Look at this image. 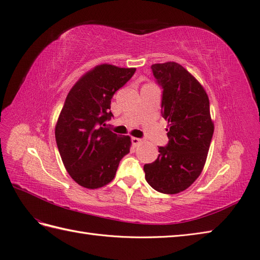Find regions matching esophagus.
Masks as SVG:
<instances>
[{"mask_svg": "<svg viewBox=\"0 0 260 260\" xmlns=\"http://www.w3.org/2000/svg\"><path fill=\"white\" fill-rule=\"evenodd\" d=\"M141 141H142V140H141L140 138H136V137H133V138H132V142H133V145L135 146V147H136V146H138Z\"/></svg>", "mask_w": 260, "mask_h": 260, "instance_id": "esophagus-1", "label": "esophagus"}]
</instances>
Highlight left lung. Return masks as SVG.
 <instances>
[{"label": "left lung", "instance_id": "1", "mask_svg": "<svg viewBox=\"0 0 260 260\" xmlns=\"http://www.w3.org/2000/svg\"><path fill=\"white\" fill-rule=\"evenodd\" d=\"M163 88L162 115L167 121L169 144L158 148L153 163L144 166L147 182L165 194H176L193 183L203 171L214 122L204 87L177 62L151 66Z\"/></svg>", "mask_w": 260, "mask_h": 260}]
</instances>
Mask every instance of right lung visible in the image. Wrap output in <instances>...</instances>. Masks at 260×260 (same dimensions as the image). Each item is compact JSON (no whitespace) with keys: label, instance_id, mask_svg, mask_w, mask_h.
<instances>
[{"label":"right lung","instance_id":"obj_1","mask_svg":"<svg viewBox=\"0 0 260 260\" xmlns=\"http://www.w3.org/2000/svg\"><path fill=\"white\" fill-rule=\"evenodd\" d=\"M136 68L103 63L83 74L70 89L55 127L62 163L71 178L87 189L102 188L114 178L131 137L109 131L111 99Z\"/></svg>","mask_w":260,"mask_h":260}]
</instances>
